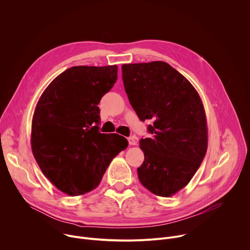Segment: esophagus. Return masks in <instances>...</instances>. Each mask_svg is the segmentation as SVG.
Returning <instances> with one entry per match:
<instances>
[{
    "label": "esophagus",
    "instance_id": "1",
    "mask_svg": "<svg viewBox=\"0 0 250 250\" xmlns=\"http://www.w3.org/2000/svg\"><path fill=\"white\" fill-rule=\"evenodd\" d=\"M127 140H128V145L129 146H136V144H137L135 137H128Z\"/></svg>",
    "mask_w": 250,
    "mask_h": 250
}]
</instances>
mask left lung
<instances>
[{
    "label": "left lung",
    "mask_w": 250,
    "mask_h": 250,
    "mask_svg": "<svg viewBox=\"0 0 250 250\" xmlns=\"http://www.w3.org/2000/svg\"><path fill=\"white\" fill-rule=\"evenodd\" d=\"M129 103L152 137L141 138L145 161L137 168L140 183L160 197L183 189L199 169L208 147L203 102L194 86L163 61L122 66Z\"/></svg>",
    "instance_id": "1"
}]
</instances>
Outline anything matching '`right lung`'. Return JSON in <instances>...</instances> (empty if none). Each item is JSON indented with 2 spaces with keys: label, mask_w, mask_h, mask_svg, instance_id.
Instances as JSON below:
<instances>
[{
  "label": "right lung",
  "mask_w": 250,
  "mask_h": 250,
  "mask_svg": "<svg viewBox=\"0 0 250 250\" xmlns=\"http://www.w3.org/2000/svg\"><path fill=\"white\" fill-rule=\"evenodd\" d=\"M117 79V65L68 68L35 106L32 154L47 179L69 196L97 188L111 161L128 146L122 135L99 132L98 104Z\"/></svg>",
  "instance_id": "right-lung-1"
}]
</instances>
